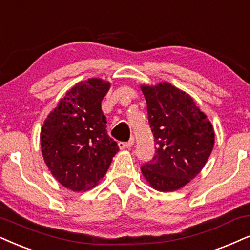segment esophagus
I'll return each instance as SVG.
<instances>
[{
    "mask_svg": "<svg viewBox=\"0 0 250 250\" xmlns=\"http://www.w3.org/2000/svg\"><path fill=\"white\" fill-rule=\"evenodd\" d=\"M134 144V138H130V141L128 142H119V147L120 148H129L130 146H132Z\"/></svg>",
    "mask_w": 250,
    "mask_h": 250,
    "instance_id": "esophagus-1",
    "label": "esophagus"
}]
</instances>
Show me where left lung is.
<instances>
[{
    "label": "left lung",
    "instance_id": "1",
    "mask_svg": "<svg viewBox=\"0 0 250 250\" xmlns=\"http://www.w3.org/2000/svg\"><path fill=\"white\" fill-rule=\"evenodd\" d=\"M156 151L141 166L154 189L173 191L194 179L209 159L214 131L192 98L168 83L142 86Z\"/></svg>",
    "mask_w": 250,
    "mask_h": 250
}]
</instances>
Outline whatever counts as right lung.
<instances>
[{
  "instance_id": "obj_1",
  "label": "right lung",
  "mask_w": 250,
  "mask_h": 250,
  "mask_svg": "<svg viewBox=\"0 0 250 250\" xmlns=\"http://www.w3.org/2000/svg\"><path fill=\"white\" fill-rule=\"evenodd\" d=\"M108 82L91 78L76 84L46 119L41 151L62 186L74 191L94 187L106 174L119 145L106 130L102 102Z\"/></svg>"
}]
</instances>
